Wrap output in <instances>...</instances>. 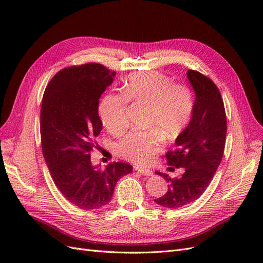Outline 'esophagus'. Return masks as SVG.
Wrapping results in <instances>:
<instances>
[{
  "label": "esophagus",
  "instance_id": "1",
  "mask_svg": "<svg viewBox=\"0 0 263 263\" xmlns=\"http://www.w3.org/2000/svg\"><path fill=\"white\" fill-rule=\"evenodd\" d=\"M135 170L136 171H138V172H140L141 174H144V176H147V177H149V176H153V171L151 170H149V169H144V168H135Z\"/></svg>",
  "mask_w": 263,
  "mask_h": 263
}]
</instances>
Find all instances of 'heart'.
<instances>
[{
  "mask_svg": "<svg viewBox=\"0 0 263 263\" xmlns=\"http://www.w3.org/2000/svg\"><path fill=\"white\" fill-rule=\"evenodd\" d=\"M127 101L147 108L145 126L149 130H133L121 139L119 156L132 162L147 163L162 147L186 128L194 109L193 93L186 85L173 84L162 73H136L123 86V95L108 94L100 105V116L110 134H121L127 126Z\"/></svg>",
  "mask_w": 263,
  "mask_h": 263,
  "instance_id": "heart-1",
  "label": "heart"
}]
</instances>
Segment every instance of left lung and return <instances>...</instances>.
<instances>
[{
    "label": "left lung",
    "instance_id": "8db88e82",
    "mask_svg": "<svg viewBox=\"0 0 263 263\" xmlns=\"http://www.w3.org/2000/svg\"><path fill=\"white\" fill-rule=\"evenodd\" d=\"M195 94L192 118L166 153L168 170L183 169L180 178L156 172L168 182L166 193L155 202L166 209H178L196 201L208 189L224 155L227 122L219 90L210 78L194 70L186 72Z\"/></svg>",
    "mask_w": 263,
    "mask_h": 263
}]
</instances>
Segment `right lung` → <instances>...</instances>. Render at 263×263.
I'll use <instances>...</instances> for the list:
<instances>
[{
  "label": "right lung",
  "instance_id": "1",
  "mask_svg": "<svg viewBox=\"0 0 263 263\" xmlns=\"http://www.w3.org/2000/svg\"><path fill=\"white\" fill-rule=\"evenodd\" d=\"M116 72L99 63L66 68L47 85L41 110L43 155L55 186L82 210H98L113 197L117 181L133 171L114 162L101 169L91 162L94 138L102 130L101 94Z\"/></svg>",
  "mask_w": 263,
  "mask_h": 263
}]
</instances>
